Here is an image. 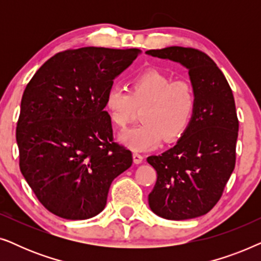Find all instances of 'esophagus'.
<instances>
[{
    "mask_svg": "<svg viewBox=\"0 0 261 261\" xmlns=\"http://www.w3.org/2000/svg\"><path fill=\"white\" fill-rule=\"evenodd\" d=\"M133 160L135 164H141L142 160H144V156L135 152V153H133Z\"/></svg>",
    "mask_w": 261,
    "mask_h": 261,
    "instance_id": "34e87169",
    "label": "esophagus"
}]
</instances>
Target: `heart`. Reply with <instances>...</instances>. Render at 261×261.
<instances>
[{
	"mask_svg": "<svg viewBox=\"0 0 261 261\" xmlns=\"http://www.w3.org/2000/svg\"><path fill=\"white\" fill-rule=\"evenodd\" d=\"M105 107L112 122L123 128L142 108V123L120 135V141L133 151L155 148L163 138L171 141L187 130L196 109V92L187 81H174L156 69L139 73L130 91L113 85L107 91Z\"/></svg>",
	"mask_w": 261,
	"mask_h": 261,
	"instance_id": "obj_1",
	"label": "heart"
}]
</instances>
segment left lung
<instances>
[{"label": "left lung", "instance_id": "obj_1", "mask_svg": "<svg viewBox=\"0 0 261 261\" xmlns=\"http://www.w3.org/2000/svg\"><path fill=\"white\" fill-rule=\"evenodd\" d=\"M146 55L183 65L196 92L194 116L177 144L147 158L156 171L149 208L173 221L205 215L235 167L239 121L233 92L215 62L198 49L171 46Z\"/></svg>", "mask_w": 261, "mask_h": 261}]
</instances>
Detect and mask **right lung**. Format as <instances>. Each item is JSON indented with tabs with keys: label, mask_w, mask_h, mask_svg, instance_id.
Instances as JSON below:
<instances>
[{
	"label": "right lung",
	"mask_w": 261,
	"mask_h": 261,
	"mask_svg": "<svg viewBox=\"0 0 261 261\" xmlns=\"http://www.w3.org/2000/svg\"><path fill=\"white\" fill-rule=\"evenodd\" d=\"M141 51L82 47L49 58L24 89L16 127L20 170L48 212L87 220L133 163L113 142L107 91Z\"/></svg>",
	"instance_id": "add662e5"
}]
</instances>
